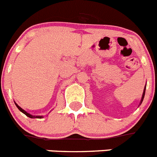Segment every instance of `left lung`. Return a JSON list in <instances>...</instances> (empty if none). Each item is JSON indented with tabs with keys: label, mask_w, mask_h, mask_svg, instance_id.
Listing matches in <instances>:
<instances>
[{
	"label": "left lung",
	"mask_w": 157,
	"mask_h": 157,
	"mask_svg": "<svg viewBox=\"0 0 157 157\" xmlns=\"http://www.w3.org/2000/svg\"><path fill=\"white\" fill-rule=\"evenodd\" d=\"M145 90H146V86H145V88H144L143 94H142V97H141V101H140V104H139V105H141V104L142 103V101H143L144 97H145Z\"/></svg>",
	"instance_id": "1"
}]
</instances>
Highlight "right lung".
<instances>
[{"mask_svg": "<svg viewBox=\"0 0 157 157\" xmlns=\"http://www.w3.org/2000/svg\"><path fill=\"white\" fill-rule=\"evenodd\" d=\"M14 102H15V101H14ZM15 105H16V107H17L18 109H19V110L20 111V112H22L23 113V114H25L27 116H28V117L31 118V119H34V118H37V119H41V118H43V116H32V115H30V113H28V112H26V111H25V110H23V109H22L21 107H19V105H18L16 103V102H15Z\"/></svg>", "mask_w": 157, "mask_h": 157, "instance_id": "right-lung-1", "label": "right lung"}]
</instances>
